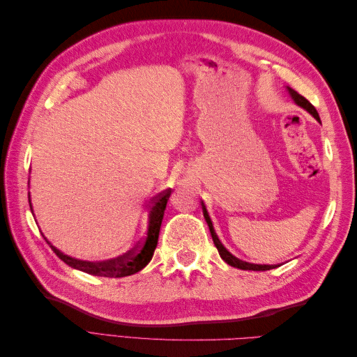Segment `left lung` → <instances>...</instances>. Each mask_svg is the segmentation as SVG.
I'll list each match as a JSON object with an SVG mask.
<instances>
[{
    "instance_id": "8db88e82",
    "label": "left lung",
    "mask_w": 357,
    "mask_h": 357,
    "mask_svg": "<svg viewBox=\"0 0 357 357\" xmlns=\"http://www.w3.org/2000/svg\"><path fill=\"white\" fill-rule=\"evenodd\" d=\"M289 93L291 95V98H294V101H295L299 107H302V109L307 110L312 117L316 119V121H319V122H320V117H319L317 110L314 109V105H312L308 100H305L304 96L299 95V93H298L296 91H294V89H290V88H289ZM201 205H202V213H204L205 222L208 223V228H210V232H211L213 243H214V245H215V247H218L219 255H220V257L223 259V261H225L226 264L231 265V266H234V268L244 269V271H268V269H271V268H273V265H257V264H248V262H244V261H241V259L235 257L234 255H231L228 250H226L225 245L220 243V240L218 238V235H215V232H214L211 219H210V215H208V213H207V208H205L204 202H201Z\"/></svg>"
}]
</instances>
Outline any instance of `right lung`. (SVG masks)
<instances>
[{
    "instance_id": "add662e5",
    "label": "right lung",
    "mask_w": 357,
    "mask_h": 357,
    "mask_svg": "<svg viewBox=\"0 0 357 357\" xmlns=\"http://www.w3.org/2000/svg\"><path fill=\"white\" fill-rule=\"evenodd\" d=\"M171 192H172L171 189H167L162 193H159V197L153 201L152 208H150V213H149V228H147L146 238L135 248H132V250H129L122 256L110 259V261L88 262V261H79V259L70 257L68 255H63L53 245H50L52 250L56 253V256L61 259V261H63L71 268H75L79 269V271L88 273L92 275L119 278V277L132 275L138 271H142V269L152 261V256L158 245L160 223H162V219H164V211L167 208V202L169 199ZM29 207H31V201H29Z\"/></svg>"
}]
</instances>
